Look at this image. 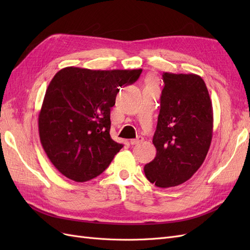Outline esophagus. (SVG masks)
<instances>
[{
	"label": "esophagus",
	"instance_id": "obj_1",
	"mask_svg": "<svg viewBox=\"0 0 250 250\" xmlns=\"http://www.w3.org/2000/svg\"><path fill=\"white\" fill-rule=\"evenodd\" d=\"M143 141H144V138L143 137H139L137 139L131 140L130 144H131V145H139V144H141Z\"/></svg>",
	"mask_w": 250,
	"mask_h": 250
}]
</instances>
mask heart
<instances>
[{
  "instance_id": "1",
  "label": "heart",
  "mask_w": 250,
  "mask_h": 250,
  "mask_svg": "<svg viewBox=\"0 0 250 250\" xmlns=\"http://www.w3.org/2000/svg\"><path fill=\"white\" fill-rule=\"evenodd\" d=\"M149 83H153V80H152V79H150V81H149Z\"/></svg>"
}]
</instances>
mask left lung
<instances>
[{
    "instance_id": "left-lung-1",
    "label": "left lung",
    "mask_w": 250,
    "mask_h": 250,
    "mask_svg": "<svg viewBox=\"0 0 250 250\" xmlns=\"http://www.w3.org/2000/svg\"><path fill=\"white\" fill-rule=\"evenodd\" d=\"M153 145L156 156L144 167L151 184L176 187L190 179L206 160L213 137V106L208 87L196 74L163 73Z\"/></svg>"
}]
</instances>
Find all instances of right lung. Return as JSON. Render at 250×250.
Instances as JSON below:
<instances>
[{"instance_id": "1", "label": "right lung", "mask_w": 250, "mask_h": 250, "mask_svg": "<svg viewBox=\"0 0 250 250\" xmlns=\"http://www.w3.org/2000/svg\"><path fill=\"white\" fill-rule=\"evenodd\" d=\"M139 70H88L67 66L55 74L39 115L42 146L54 167L77 183L106 169L123 145L110 138V108L120 87Z\"/></svg>"}]
</instances>
